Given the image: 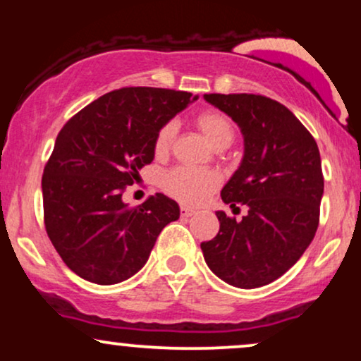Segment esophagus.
<instances>
[{
	"mask_svg": "<svg viewBox=\"0 0 361 361\" xmlns=\"http://www.w3.org/2000/svg\"><path fill=\"white\" fill-rule=\"evenodd\" d=\"M181 217H192L193 215V210L190 209V207H185V205H181Z\"/></svg>",
	"mask_w": 361,
	"mask_h": 361,
	"instance_id": "obj_1",
	"label": "esophagus"
}]
</instances>
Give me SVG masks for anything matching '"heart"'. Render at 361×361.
I'll return each instance as SVG.
<instances>
[{"label": "heart", "mask_w": 361, "mask_h": 361, "mask_svg": "<svg viewBox=\"0 0 361 361\" xmlns=\"http://www.w3.org/2000/svg\"><path fill=\"white\" fill-rule=\"evenodd\" d=\"M197 127L215 147L229 146L234 139V127L226 115L217 110L200 111L195 118ZM176 134V123L166 122L157 130L154 139V154L164 156L171 147ZM222 183L221 173L215 169L178 166L164 173L161 178V188L169 197L183 205H200Z\"/></svg>", "instance_id": "1"}]
</instances>
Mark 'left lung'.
Instances as JSON below:
<instances>
[{
	"label": "left lung",
	"instance_id": "left-lung-1",
	"mask_svg": "<svg viewBox=\"0 0 361 361\" xmlns=\"http://www.w3.org/2000/svg\"><path fill=\"white\" fill-rule=\"evenodd\" d=\"M241 128L244 156L222 188L224 204L247 207L241 221L215 212L221 229L202 243L219 279L256 288L280 279L307 250L319 226L324 193L321 154L300 120L261 94H204ZM239 209V207H238Z\"/></svg>",
	"mask_w": 361,
	"mask_h": 361
}]
</instances>
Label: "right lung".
I'll list each match as a JSON object with an SVG mask.
<instances>
[{
  "instance_id": "1",
  "label": "right lung",
  "mask_w": 361,
  "mask_h": 361,
  "mask_svg": "<svg viewBox=\"0 0 361 361\" xmlns=\"http://www.w3.org/2000/svg\"><path fill=\"white\" fill-rule=\"evenodd\" d=\"M188 91L120 88L66 122L44 168V222L71 270L98 285L130 279L146 264L180 207L156 193L128 207L122 195L154 159L157 130L188 103Z\"/></svg>"
}]
</instances>
